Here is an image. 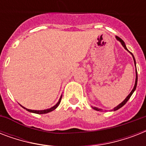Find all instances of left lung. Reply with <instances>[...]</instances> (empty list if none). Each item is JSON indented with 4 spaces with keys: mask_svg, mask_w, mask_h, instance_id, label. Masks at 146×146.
Returning <instances> with one entry per match:
<instances>
[{
    "mask_svg": "<svg viewBox=\"0 0 146 146\" xmlns=\"http://www.w3.org/2000/svg\"><path fill=\"white\" fill-rule=\"evenodd\" d=\"M116 38H117V39L118 41H119V42H120V43H121V44H122V45H123V48H124L126 49V50H128V49H127V47H126V44H125L124 42H123V40L121 39L120 38H119V37H118V36H116ZM128 51H129V50H128ZM129 52L130 53V54H132V56H133V60H134V64H135V66H136V60H135V57H134L133 54H132V53L130 52V51H129ZM136 82H135V85H134L133 89V90H132V91H131V92H130V93H129V95H128V96H127V97L126 98H125V99L123 100V102H121V103H120V104H118L117 106L115 107V108H113V111H117V110H118V109H120V108H122V107L123 106V105H124V104H126V103H127V101H128V100L129 99V98L131 97V96H132V95H133V92H134V91L136 90V86H137V80H138V76H137V71H136ZM94 108V109H95V110H96V111H102V109L98 108H96V107H94V108Z\"/></svg>",
    "mask_w": 146,
    "mask_h": 146,
    "instance_id": "1",
    "label": "left lung"
}]
</instances>
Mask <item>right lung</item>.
Masks as SVG:
<instances>
[{
	"label": "right lung",
	"mask_w": 146,
	"mask_h": 146,
	"mask_svg": "<svg viewBox=\"0 0 146 146\" xmlns=\"http://www.w3.org/2000/svg\"><path fill=\"white\" fill-rule=\"evenodd\" d=\"M61 98H62V96H60L59 101H58V102H57V104H55L54 106H53L52 108H49V109H46V110H42V111H35V110H30V109L26 108H24V107H23L22 105H21V106L23 107L24 109H26V111H29V112H32V113H39V114H42V113H49V112H50V111H54V110H55V109L57 108V107H58V105L60 104V101H61Z\"/></svg>",
	"instance_id": "obj_1"
}]
</instances>
